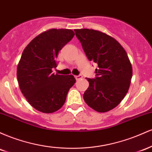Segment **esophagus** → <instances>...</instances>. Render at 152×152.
Returning a JSON list of instances; mask_svg holds the SVG:
<instances>
[{
    "label": "esophagus",
    "instance_id": "34e87169",
    "mask_svg": "<svg viewBox=\"0 0 152 152\" xmlns=\"http://www.w3.org/2000/svg\"><path fill=\"white\" fill-rule=\"evenodd\" d=\"M74 77H75V78H76V81H78V80L81 79V78H82V76L81 75H78V76H75Z\"/></svg>",
    "mask_w": 152,
    "mask_h": 152
}]
</instances>
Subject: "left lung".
I'll list each match as a JSON object with an SVG mask.
<instances>
[{
  "instance_id": "1",
  "label": "left lung",
  "mask_w": 152,
  "mask_h": 152,
  "mask_svg": "<svg viewBox=\"0 0 152 152\" xmlns=\"http://www.w3.org/2000/svg\"><path fill=\"white\" fill-rule=\"evenodd\" d=\"M74 31L87 58L99 67L95 78H86L89 86L83 99L98 112L109 111L119 104L129 88L132 67L126 52L116 40L101 31Z\"/></svg>"
}]
</instances>
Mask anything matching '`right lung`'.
<instances>
[{"label": "right lung", "mask_w": 152, "mask_h": 152, "mask_svg": "<svg viewBox=\"0 0 152 152\" xmlns=\"http://www.w3.org/2000/svg\"><path fill=\"white\" fill-rule=\"evenodd\" d=\"M70 29H50L28 43L17 68L22 94L33 107L43 113H53L62 107L76 79L72 75L53 74L58 52L74 36Z\"/></svg>", "instance_id": "obj_1"}]
</instances>
